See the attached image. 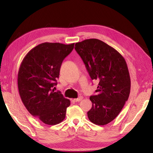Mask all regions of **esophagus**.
Masks as SVG:
<instances>
[{"instance_id":"1","label":"esophagus","mask_w":153,"mask_h":153,"mask_svg":"<svg viewBox=\"0 0 153 153\" xmlns=\"http://www.w3.org/2000/svg\"><path fill=\"white\" fill-rule=\"evenodd\" d=\"M82 99H83V97H82V96H80V97H78V98L74 99V100H73V101H75V102H77V101H80L82 100Z\"/></svg>"}]
</instances>
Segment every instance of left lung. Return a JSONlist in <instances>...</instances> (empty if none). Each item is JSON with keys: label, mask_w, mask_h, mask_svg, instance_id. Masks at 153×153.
I'll use <instances>...</instances> for the list:
<instances>
[{"label": "left lung", "mask_w": 153, "mask_h": 153, "mask_svg": "<svg viewBox=\"0 0 153 153\" xmlns=\"http://www.w3.org/2000/svg\"><path fill=\"white\" fill-rule=\"evenodd\" d=\"M92 80H99L96 95L91 96L88 118L98 125L116 117L129 98L131 80L127 64L117 51L103 41L89 39L75 44Z\"/></svg>", "instance_id": "obj_1"}]
</instances>
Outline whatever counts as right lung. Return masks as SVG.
I'll use <instances>...</instances> for the list:
<instances>
[{
  "instance_id": "right-lung-1",
  "label": "right lung",
  "mask_w": 153,
  "mask_h": 153,
  "mask_svg": "<svg viewBox=\"0 0 153 153\" xmlns=\"http://www.w3.org/2000/svg\"><path fill=\"white\" fill-rule=\"evenodd\" d=\"M75 43H43L30 50L21 63L18 88L29 113L48 125L62 122L70 101L52 88L57 85L63 60Z\"/></svg>"
}]
</instances>
